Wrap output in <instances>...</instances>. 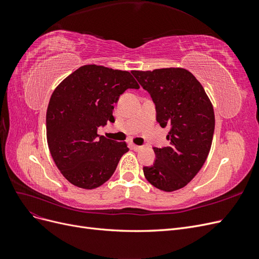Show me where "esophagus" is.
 Returning a JSON list of instances; mask_svg holds the SVG:
<instances>
[{
  "instance_id": "34e87169",
  "label": "esophagus",
  "mask_w": 259,
  "mask_h": 259,
  "mask_svg": "<svg viewBox=\"0 0 259 259\" xmlns=\"http://www.w3.org/2000/svg\"><path fill=\"white\" fill-rule=\"evenodd\" d=\"M131 147H132V149H133V150H135V151H138V150H142V149L144 148L143 146H137V145H135V144H131Z\"/></svg>"
}]
</instances>
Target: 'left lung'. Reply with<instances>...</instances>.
<instances>
[{
	"mask_svg": "<svg viewBox=\"0 0 259 259\" xmlns=\"http://www.w3.org/2000/svg\"><path fill=\"white\" fill-rule=\"evenodd\" d=\"M150 94L155 119L169 127V146L156 148L155 161L144 166L147 180L163 191L185 187L206 161L215 130L214 109L195 76L182 68L132 71Z\"/></svg>",
	"mask_w": 259,
	"mask_h": 259,
	"instance_id": "1",
	"label": "left lung"
}]
</instances>
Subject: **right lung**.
<instances>
[{
    "label": "right lung",
    "mask_w": 259,
    "mask_h": 259,
    "mask_svg": "<svg viewBox=\"0 0 259 259\" xmlns=\"http://www.w3.org/2000/svg\"><path fill=\"white\" fill-rule=\"evenodd\" d=\"M138 90L127 71L86 65L54 91L46 112V137L54 162L72 185L94 189L110 178L130 149L126 143L97 134L114 122L112 111L122 94Z\"/></svg>",
    "instance_id": "1"
}]
</instances>
